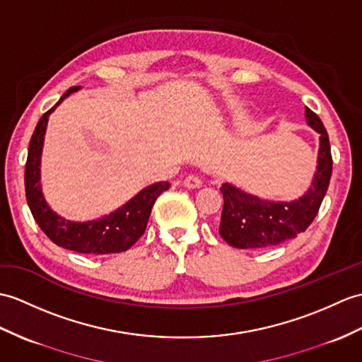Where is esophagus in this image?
Here are the masks:
<instances>
[{"label":"esophagus","instance_id":"esophagus-1","mask_svg":"<svg viewBox=\"0 0 362 362\" xmlns=\"http://www.w3.org/2000/svg\"><path fill=\"white\" fill-rule=\"evenodd\" d=\"M183 185L189 189H194V188L202 187V180L199 177H196V175H188V177L183 180Z\"/></svg>","mask_w":362,"mask_h":362}]
</instances>
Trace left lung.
<instances>
[{"mask_svg": "<svg viewBox=\"0 0 362 362\" xmlns=\"http://www.w3.org/2000/svg\"><path fill=\"white\" fill-rule=\"evenodd\" d=\"M307 123L315 128L321 137L317 156V171L313 185L299 200L279 204V202L260 200L250 196L230 183L222 185L223 209L219 225L222 239L234 248H270L295 239L304 233L321 208L329 188L333 158L329 134L321 119L305 107Z\"/></svg>", "mask_w": 362, "mask_h": 362, "instance_id": "obj_1", "label": "left lung"}]
</instances>
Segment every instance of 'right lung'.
<instances>
[{
	"mask_svg": "<svg viewBox=\"0 0 362 362\" xmlns=\"http://www.w3.org/2000/svg\"><path fill=\"white\" fill-rule=\"evenodd\" d=\"M77 89H80V86L67 89L57 105L43 114L32 134L26 171H24L28 205L33 219L55 245L81 255L122 253V251L129 250L143 236L151 209H153L157 197L170 188V183L158 182L151 185V187L140 191L128 204L117 209L115 213L94 222L77 223L66 221L47 206L40 188V157L47 119L49 114L62 103V100Z\"/></svg>",
	"mask_w": 362,
	"mask_h": 362,
	"instance_id": "obj_1",
	"label": "right lung"
}]
</instances>
